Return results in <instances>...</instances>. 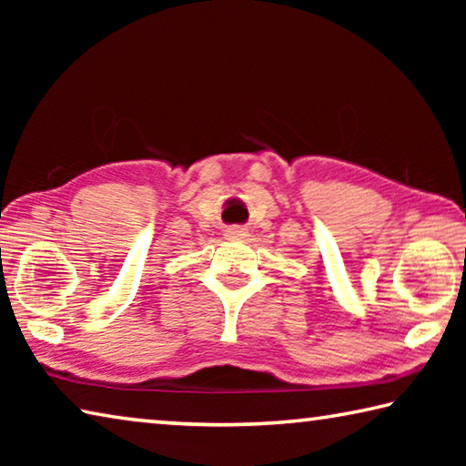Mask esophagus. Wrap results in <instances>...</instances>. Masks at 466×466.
<instances>
[{
	"mask_svg": "<svg viewBox=\"0 0 466 466\" xmlns=\"http://www.w3.org/2000/svg\"><path fill=\"white\" fill-rule=\"evenodd\" d=\"M224 236L228 240H242V238H247L248 232H247V228H242V226H230L224 232Z\"/></svg>",
	"mask_w": 466,
	"mask_h": 466,
	"instance_id": "34e87169",
	"label": "esophagus"
}]
</instances>
